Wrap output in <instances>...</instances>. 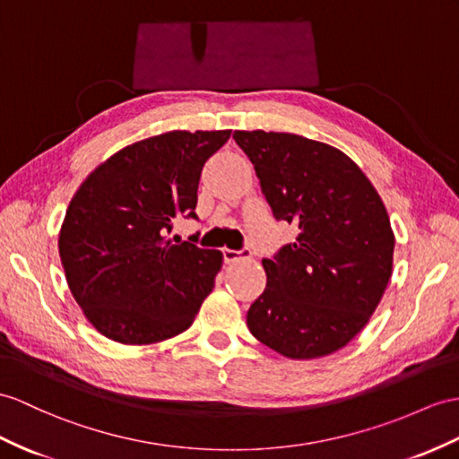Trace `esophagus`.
I'll list each match as a JSON object with an SVG mask.
<instances>
[{
    "label": "esophagus",
    "mask_w": 459,
    "mask_h": 459,
    "mask_svg": "<svg viewBox=\"0 0 459 459\" xmlns=\"http://www.w3.org/2000/svg\"><path fill=\"white\" fill-rule=\"evenodd\" d=\"M221 255H223V261L233 263V261H239V259H251V249L249 247H243L239 251H236V249H221Z\"/></svg>",
    "instance_id": "34e87169"
}]
</instances>
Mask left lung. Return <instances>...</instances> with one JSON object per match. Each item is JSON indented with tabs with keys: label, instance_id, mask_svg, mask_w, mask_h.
Listing matches in <instances>:
<instances>
[{
	"label": "left lung",
	"instance_id": "obj_1",
	"mask_svg": "<svg viewBox=\"0 0 459 459\" xmlns=\"http://www.w3.org/2000/svg\"><path fill=\"white\" fill-rule=\"evenodd\" d=\"M273 216L294 243L263 259L266 288L247 311L255 339L309 360L349 344L391 278L395 238L382 198L349 155L284 132H233Z\"/></svg>",
	"mask_w": 459,
	"mask_h": 459
}]
</instances>
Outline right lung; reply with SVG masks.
<instances>
[{
	"label": "right lung",
	"mask_w": 459,
	"mask_h": 459,
	"mask_svg": "<svg viewBox=\"0 0 459 459\" xmlns=\"http://www.w3.org/2000/svg\"><path fill=\"white\" fill-rule=\"evenodd\" d=\"M230 134L173 130L126 145L72 198L60 259L75 301L107 339L150 344L193 325L221 253L167 236L177 218L198 220L200 173Z\"/></svg>",
	"instance_id": "1"
}]
</instances>
